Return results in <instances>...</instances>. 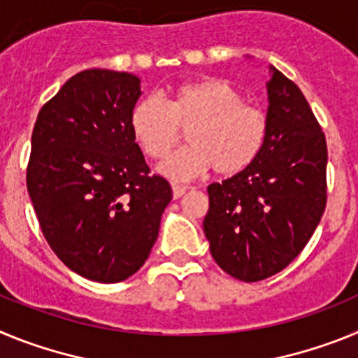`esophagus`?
Here are the masks:
<instances>
[{"label": "esophagus", "instance_id": "obj_1", "mask_svg": "<svg viewBox=\"0 0 358 358\" xmlns=\"http://www.w3.org/2000/svg\"><path fill=\"white\" fill-rule=\"evenodd\" d=\"M186 186H181V185H172V195L173 199H181L182 195L186 194Z\"/></svg>", "mask_w": 358, "mask_h": 358}]
</instances>
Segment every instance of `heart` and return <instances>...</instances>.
Segmentation results:
<instances>
[{"instance_id":"heart-1","label":"heart","mask_w":358,"mask_h":358,"mask_svg":"<svg viewBox=\"0 0 358 358\" xmlns=\"http://www.w3.org/2000/svg\"><path fill=\"white\" fill-rule=\"evenodd\" d=\"M134 141L148 157L161 159L188 129L186 145L157 166L172 181H189L217 170L231 177L248 170L260 156L267 134L265 116L243 102L222 78L182 82L166 94V103L143 98L129 116Z\"/></svg>"}]
</instances>
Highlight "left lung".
<instances>
[{"instance_id":"left-lung-1","label":"left lung","mask_w":358,"mask_h":358,"mask_svg":"<svg viewBox=\"0 0 358 358\" xmlns=\"http://www.w3.org/2000/svg\"><path fill=\"white\" fill-rule=\"evenodd\" d=\"M267 134L248 170L208 186L202 222L218 267L260 281L296 258L327 206V140L301 90L271 66Z\"/></svg>"}]
</instances>
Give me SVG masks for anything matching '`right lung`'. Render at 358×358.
I'll return each mask as SVG.
<instances>
[{"label":"right lung","mask_w":358,"mask_h":358,"mask_svg":"<svg viewBox=\"0 0 358 358\" xmlns=\"http://www.w3.org/2000/svg\"><path fill=\"white\" fill-rule=\"evenodd\" d=\"M140 84L125 71L77 73L44 103L31 134L27 186L44 238L73 273L98 283L140 271L172 201L129 127Z\"/></svg>","instance_id":"right-lung-1"}]
</instances>
